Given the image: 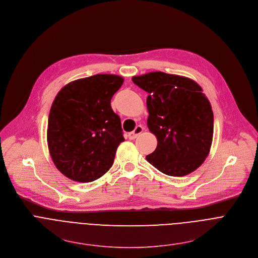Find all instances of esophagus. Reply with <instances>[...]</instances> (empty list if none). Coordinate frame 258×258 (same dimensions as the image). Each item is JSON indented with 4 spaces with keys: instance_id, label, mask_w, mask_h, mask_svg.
<instances>
[{
    "instance_id": "obj_1",
    "label": "esophagus",
    "mask_w": 258,
    "mask_h": 258,
    "mask_svg": "<svg viewBox=\"0 0 258 258\" xmlns=\"http://www.w3.org/2000/svg\"><path fill=\"white\" fill-rule=\"evenodd\" d=\"M143 131H144V127H143L142 125H137L136 128H135L133 132L128 133L127 137H128L130 140H134V139H136L140 134H142Z\"/></svg>"
}]
</instances>
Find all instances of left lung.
Returning a JSON list of instances; mask_svg holds the SVG:
<instances>
[{
  "label": "left lung",
  "instance_id": "8db88e82",
  "mask_svg": "<svg viewBox=\"0 0 258 258\" xmlns=\"http://www.w3.org/2000/svg\"><path fill=\"white\" fill-rule=\"evenodd\" d=\"M133 82L149 93L147 124L156 136V150L147 161L169 176H184L209 156L214 136L212 105L192 79L150 72Z\"/></svg>",
  "mask_w": 258,
  "mask_h": 258
}]
</instances>
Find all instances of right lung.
I'll return each instance as SVG.
<instances>
[{
	"label": "right lung",
	"mask_w": 258,
	"mask_h": 258,
	"mask_svg": "<svg viewBox=\"0 0 258 258\" xmlns=\"http://www.w3.org/2000/svg\"><path fill=\"white\" fill-rule=\"evenodd\" d=\"M123 78L97 74L68 83L48 115L47 146L54 166L77 182H91L111 168L124 141L120 118L110 101Z\"/></svg>",
	"instance_id": "obj_1"
}]
</instances>
